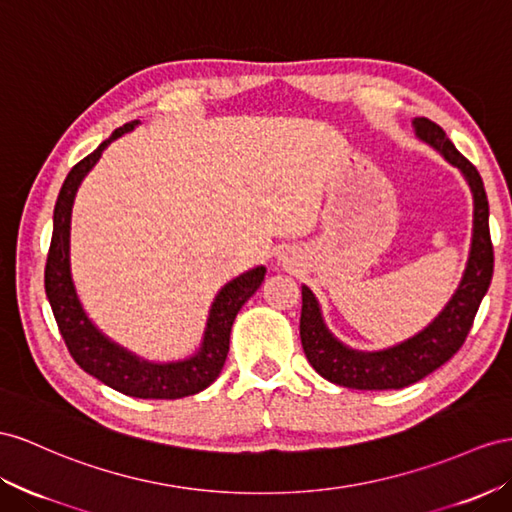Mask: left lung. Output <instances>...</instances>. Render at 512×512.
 Here are the masks:
<instances>
[{"label": "left lung", "instance_id": "obj_1", "mask_svg": "<svg viewBox=\"0 0 512 512\" xmlns=\"http://www.w3.org/2000/svg\"><path fill=\"white\" fill-rule=\"evenodd\" d=\"M415 136L437 149L445 160L461 170L474 194V233L463 279L450 303L424 331L406 342L376 352L352 350L326 329L316 296L303 285L300 311V342L309 363L326 381L348 389H402L435 372L450 361L474 324L476 311L493 277V244L489 233V201L482 177L465 155L456 151L445 131L428 119H415Z\"/></svg>", "mask_w": 512, "mask_h": 512}]
</instances>
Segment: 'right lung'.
Returning a JSON list of instances; mask_svg holds the SVG:
<instances>
[{
	"mask_svg": "<svg viewBox=\"0 0 512 512\" xmlns=\"http://www.w3.org/2000/svg\"><path fill=\"white\" fill-rule=\"evenodd\" d=\"M138 123L140 121H131L114 129V134L108 140H103L82 162H77L67 179H64L54 209V233H51V246L45 266V292L64 344H67L71 357L84 372L131 398L177 400L194 396V393L203 391L216 381L229 352L233 320L246 300L257 292L261 281H264L266 268L257 266L222 287L214 298L212 309H209L201 348L183 361H144L127 348L114 344L110 337L97 329L93 320L86 316L71 277L69 255L73 201L82 179L99 162L103 149L112 140L134 129Z\"/></svg>",
	"mask_w": 512,
	"mask_h": 512,
	"instance_id": "right-lung-1",
	"label": "right lung"
}]
</instances>
